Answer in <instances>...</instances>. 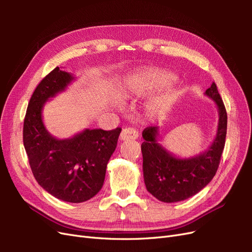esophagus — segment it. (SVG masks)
<instances>
[{
	"label": "esophagus",
	"instance_id": "esophagus-1",
	"mask_svg": "<svg viewBox=\"0 0 252 252\" xmlns=\"http://www.w3.org/2000/svg\"><path fill=\"white\" fill-rule=\"evenodd\" d=\"M138 136H139V132L136 131L134 128L128 127V128H125V129H123V130H122L120 139H121V141L135 140V139H138Z\"/></svg>",
	"mask_w": 252,
	"mask_h": 252
}]
</instances>
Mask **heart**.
<instances>
[{
  "mask_svg": "<svg viewBox=\"0 0 252 252\" xmlns=\"http://www.w3.org/2000/svg\"><path fill=\"white\" fill-rule=\"evenodd\" d=\"M171 79L170 73L148 68L132 74L127 81L126 91L130 96H143L150 91L161 87ZM171 103V96L165 94L157 97L150 105V111L154 114H159L168 107Z\"/></svg>",
  "mask_w": 252,
  "mask_h": 252,
  "instance_id": "heart-1",
  "label": "heart"
}]
</instances>
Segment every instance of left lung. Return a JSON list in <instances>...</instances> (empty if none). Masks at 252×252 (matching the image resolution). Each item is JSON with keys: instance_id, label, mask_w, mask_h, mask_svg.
<instances>
[{"instance_id": "obj_1", "label": "left lung", "mask_w": 252, "mask_h": 252, "mask_svg": "<svg viewBox=\"0 0 252 252\" xmlns=\"http://www.w3.org/2000/svg\"><path fill=\"white\" fill-rule=\"evenodd\" d=\"M205 94L216 102L220 118L216 139L203 154L190 158H175L158 143L157 127L149 126L143 130L145 141L141 149L145 185L159 201L174 203L196 194L213 179L219 168L226 140L227 112L215 82Z\"/></svg>"}]
</instances>
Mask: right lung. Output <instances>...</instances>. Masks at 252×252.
Masks as SVG:
<instances>
[{
  "instance_id": "1",
  "label": "right lung",
  "mask_w": 252,
  "mask_h": 252,
  "mask_svg": "<svg viewBox=\"0 0 252 252\" xmlns=\"http://www.w3.org/2000/svg\"><path fill=\"white\" fill-rule=\"evenodd\" d=\"M73 79L56 67L40 82L28 103L23 143L39 185L57 199L82 203L101 190L122 129H86L67 140L50 135L43 124V106Z\"/></svg>"
}]
</instances>
